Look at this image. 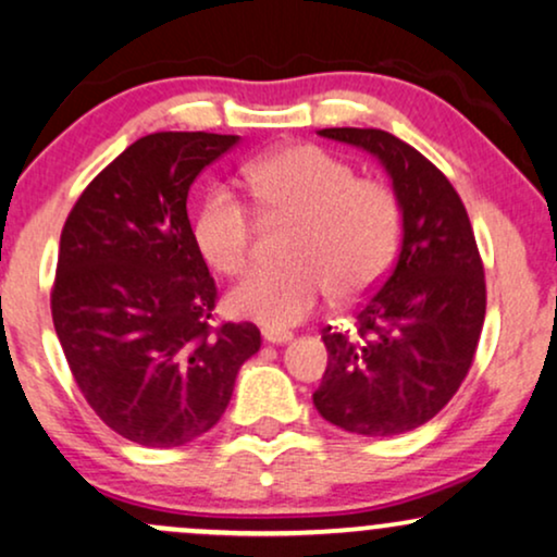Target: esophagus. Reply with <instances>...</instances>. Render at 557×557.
I'll use <instances>...</instances> for the list:
<instances>
[{
    "instance_id": "esophagus-1",
    "label": "esophagus",
    "mask_w": 557,
    "mask_h": 557,
    "mask_svg": "<svg viewBox=\"0 0 557 557\" xmlns=\"http://www.w3.org/2000/svg\"><path fill=\"white\" fill-rule=\"evenodd\" d=\"M263 338L268 344H286L292 338V331L281 329H263Z\"/></svg>"
}]
</instances>
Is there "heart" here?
<instances>
[{
    "label": "heart",
    "instance_id": "obj_1",
    "mask_svg": "<svg viewBox=\"0 0 557 557\" xmlns=\"http://www.w3.org/2000/svg\"><path fill=\"white\" fill-rule=\"evenodd\" d=\"M247 185L268 221L292 224L278 265L255 268L228 294L234 315L289 329L333 292L364 297L394 268L401 239V200L388 182L357 176L331 150L299 143L247 163ZM258 215L228 187H215L195 219V242L215 271L237 276L252 260Z\"/></svg>",
    "mask_w": 557,
    "mask_h": 557
}]
</instances>
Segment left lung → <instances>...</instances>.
<instances>
[{"label": "left lung", "instance_id": "obj_1", "mask_svg": "<svg viewBox=\"0 0 557 557\" xmlns=\"http://www.w3.org/2000/svg\"><path fill=\"white\" fill-rule=\"evenodd\" d=\"M320 135L383 161L401 200L404 239L396 265L357 307L355 329H323L329 368L312 401L346 433H409L446 407L474 362L487 289L472 221L448 176L396 135Z\"/></svg>", "mask_w": 557, "mask_h": 557}]
</instances>
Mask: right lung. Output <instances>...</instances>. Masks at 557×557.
<instances>
[{"instance_id":"add662e5","label":"right lung","mask_w":557,"mask_h":557,"mask_svg":"<svg viewBox=\"0 0 557 557\" xmlns=\"http://www.w3.org/2000/svg\"><path fill=\"white\" fill-rule=\"evenodd\" d=\"M237 135L153 133L124 148L64 221L51 318L77 388L137 446H185L221 420L252 323H215L219 289L187 193Z\"/></svg>"}]
</instances>
